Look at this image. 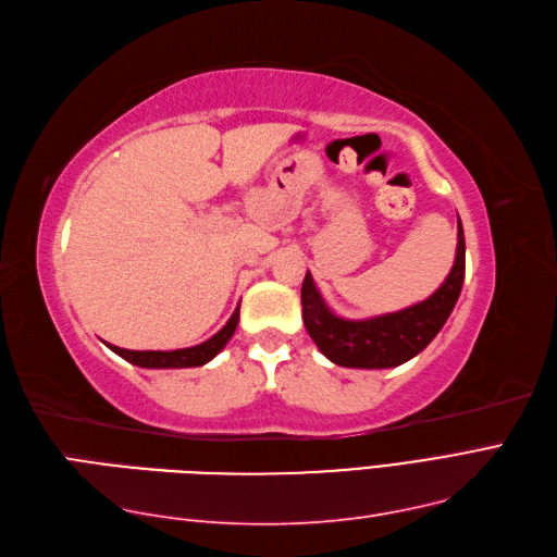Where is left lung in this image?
<instances>
[{"label": "left lung", "instance_id": "left-lung-1", "mask_svg": "<svg viewBox=\"0 0 557 557\" xmlns=\"http://www.w3.org/2000/svg\"><path fill=\"white\" fill-rule=\"evenodd\" d=\"M466 236L458 220L456 260L442 286L428 300L392 314L349 321L323 302L317 283L307 271L302 281V321L323 357L347 369H392L420 355L449 319L463 288Z\"/></svg>", "mask_w": 557, "mask_h": 557}]
</instances>
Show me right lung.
I'll list each match as a JSON object with an SVG mask.
<instances>
[{
	"instance_id": "add662e5",
	"label": "right lung",
	"mask_w": 557,
	"mask_h": 557,
	"mask_svg": "<svg viewBox=\"0 0 557 557\" xmlns=\"http://www.w3.org/2000/svg\"><path fill=\"white\" fill-rule=\"evenodd\" d=\"M238 311L240 305L236 307V311L232 314V319L226 321L224 329L220 333H214L210 341L194 345V347H184V349H172V351H137V349H122L115 345H108L115 355H120L125 361L141 366V369H191V366H202L208 363L210 359H214L220 351L224 349V345L232 341V335L238 325Z\"/></svg>"
}]
</instances>
